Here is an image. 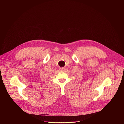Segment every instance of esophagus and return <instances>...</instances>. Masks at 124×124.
Listing matches in <instances>:
<instances>
[{"instance_id":"1","label":"esophagus","mask_w":124,"mask_h":124,"mask_svg":"<svg viewBox=\"0 0 124 124\" xmlns=\"http://www.w3.org/2000/svg\"><path fill=\"white\" fill-rule=\"evenodd\" d=\"M59 69V70H60V71L62 72L65 70V68H60Z\"/></svg>"}]
</instances>
